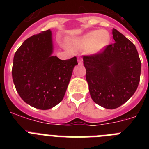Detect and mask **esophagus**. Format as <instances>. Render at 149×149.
<instances>
[{"instance_id":"34e87169","label":"esophagus","mask_w":149,"mask_h":149,"mask_svg":"<svg viewBox=\"0 0 149 149\" xmlns=\"http://www.w3.org/2000/svg\"><path fill=\"white\" fill-rule=\"evenodd\" d=\"M77 61H78V64H79V65H82V64H83V60H82V59H81V58H78Z\"/></svg>"}]
</instances>
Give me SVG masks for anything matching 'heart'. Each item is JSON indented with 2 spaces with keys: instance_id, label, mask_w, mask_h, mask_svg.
Instances as JSON below:
<instances>
[{
  "instance_id": "heart-1",
  "label": "heart",
  "mask_w": 149,
  "mask_h": 149,
  "mask_svg": "<svg viewBox=\"0 0 149 149\" xmlns=\"http://www.w3.org/2000/svg\"><path fill=\"white\" fill-rule=\"evenodd\" d=\"M110 36L107 30H93L72 41V45L77 50H88L90 54H98L108 45Z\"/></svg>"
}]
</instances>
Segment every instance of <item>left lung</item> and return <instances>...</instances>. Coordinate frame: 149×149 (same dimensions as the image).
I'll use <instances>...</instances> for the list:
<instances>
[{
	"mask_svg": "<svg viewBox=\"0 0 149 149\" xmlns=\"http://www.w3.org/2000/svg\"><path fill=\"white\" fill-rule=\"evenodd\" d=\"M115 42L98 54L84 56L91 98L97 104L115 109L134 94L139 85L141 62L131 41L113 29Z\"/></svg>",
	"mask_w": 149,
	"mask_h": 149,
	"instance_id": "1",
	"label": "left lung"
}]
</instances>
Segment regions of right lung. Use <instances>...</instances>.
Segmentation results:
<instances>
[{
  "label": "right lung",
  "mask_w": 149,
  "mask_h": 149,
  "mask_svg": "<svg viewBox=\"0 0 149 149\" xmlns=\"http://www.w3.org/2000/svg\"><path fill=\"white\" fill-rule=\"evenodd\" d=\"M50 30L26 39L14 55L13 83L24 102L39 110H48L63 100L77 57L62 60L52 56Z\"/></svg>",
  "instance_id": "right-lung-1"
}]
</instances>
